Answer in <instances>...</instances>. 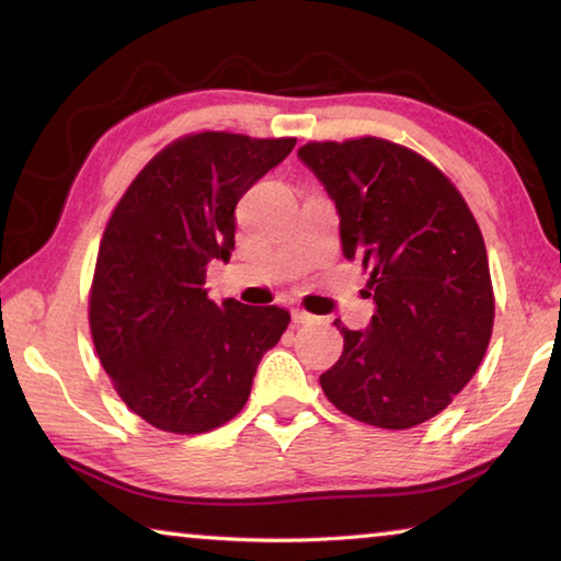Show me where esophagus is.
I'll use <instances>...</instances> for the list:
<instances>
[{
  "label": "esophagus",
  "mask_w": 561,
  "mask_h": 561,
  "mask_svg": "<svg viewBox=\"0 0 561 561\" xmlns=\"http://www.w3.org/2000/svg\"><path fill=\"white\" fill-rule=\"evenodd\" d=\"M291 321L299 327V324H309V321H314V317L307 314V311H301V309H294L291 311Z\"/></svg>",
  "instance_id": "obj_1"
}]
</instances>
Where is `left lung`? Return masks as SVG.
Returning <instances> with one entry per match:
<instances>
[{
  "instance_id": "obj_1",
  "label": "left lung",
  "mask_w": 561,
  "mask_h": 561,
  "mask_svg": "<svg viewBox=\"0 0 561 561\" xmlns=\"http://www.w3.org/2000/svg\"><path fill=\"white\" fill-rule=\"evenodd\" d=\"M299 158L341 217L344 257L364 264L376 311L319 383L354 421L405 431L453 403L485 356L495 294L485 240L458 187L386 138L311 140Z\"/></svg>"
}]
</instances>
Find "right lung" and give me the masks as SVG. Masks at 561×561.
<instances>
[{
    "label": "right lung",
    "instance_id": "1",
    "mask_svg": "<svg viewBox=\"0 0 561 561\" xmlns=\"http://www.w3.org/2000/svg\"><path fill=\"white\" fill-rule=\"evenodd\" d=\"M297 138L190 133L133 178L103 230L89 327L111 383L158 431L197 435L250 398L289 311L207 299L210 260H230L234 207Z\"/></svg>",
    "mask_w": 561,
    "mask_h": 561
}]
</instances>
